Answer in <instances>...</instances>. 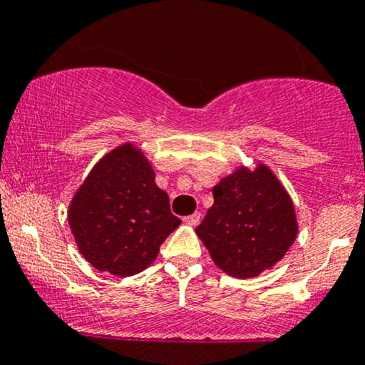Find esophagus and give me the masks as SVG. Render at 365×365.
I'll return each instance as SVG.
<instances>
[{
    "instance_id": "esophagus-1",
    "label": "esophagus",
    "mask_w": 365,
    "mask_h": 365,
    "mask_svg": "<svg viewBox=\"0 0 365 365\" xmlns=\"http://www.w3.org/2000/svg\"><path fill=\"white\" fill-rule=\"evenodd\" d=\"M200 217H202L200 212H194V214H190V216L183 217V222L188 226H197L200 222Z\"/></svg>"
}]
</instances>
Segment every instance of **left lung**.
<instances>
[{"label":"left lung","instance_id":"1","mask_svg":"<svg viewBox=\"0 0 365 365\" xmlns=\"http://www.w3.org/2000/svg\"><path fill=\"white\" fill-rule=\"evenodd\" d=\"M212 195V207L195 232L227 275L257 277L292 247L297 235L292 200L267 166L236 170Z\"/></svg>","mask_w":365,"mask_h":365}]
</instances>
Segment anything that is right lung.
Here are the masks:
<instances>
[{"label": "right lung", "mask_w": 365, "mask_h": 365, "mask_svg": "<svg viewBox=\"0 0 365 365\" xmlns=\"http://www.w3.org/2000/svg\"><path fill=\"white\" fill-rule=\"evenodd\" d=\"M68 221L83 257L118 277L148 269L182 222L133 144H122L95 165L73 197Z\"/></svg>", "instance_id": "1"}]
</instances>
